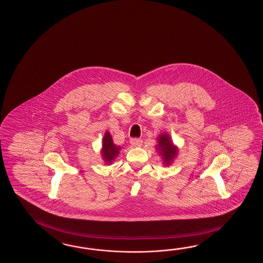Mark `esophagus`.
<instances>
[{
  "instance_id": "obj_1",
  "label": "esophagus",
  "mask_w": 263,
  "mask_h": 263,
  "mask_svg": "<svg viewBox=\"0 0 263 263\" xmlns=\"http://www.w3.org/2000/svg\"><path fill=\"white\" fill-rule=\"evenodd\" d=\"M129 142H130V145L133 147H141L142 143H143V141L139 139V138H132Z\"/></svg>"
}]
</instances>
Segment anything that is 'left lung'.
Returning a JSON list of instances; mask_svg holds the SVG:
<instances>
[{"label": "left lung", "mask_w": 263, "mask_h": 263, "mask_svg": "<svg viewBox=\"0 0 263 263\" xmlns=\"http://www.w3.org/2000/svg\"><path fill=\"white\" fill-rule=\"evenodd\" d=\"M158 145L156 146V149L158 151L160 155H162L163 160H164V164L165 165H171V162L173 161V159L176 157L178 153V148L173 145V143L171 142L170 135L166 134H162L158 136Z\"/></svg>", "instance_id": "left-lung-1"}]
</instances>
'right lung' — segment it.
<instances>
[{"mask_svg":"<svg viewBox=\"0 0 263 263\" xmlns=\"http://www.w3.org/2000/svg\"><path fill=\"white\" fill-rule=\"evenodd\" d=\"M120 149H121L120 147H117L114 144L112 137H111L110 133L106 132L104 137H103L102 151H101V154H102V157L104 159L105 163L107 165L110 164L116 159V156L119 154Z\"/></svg>","mask_w":263,"mask_h":263,"instance_id":"right-lung-1","label":"right lung"}]
</instances>
